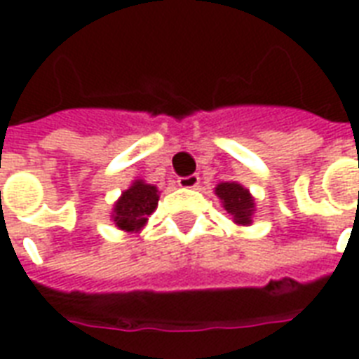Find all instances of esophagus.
Returning a JSON list of instances; mask_svg holds the SVG:
<instances>
[{
	"mask_svg": "<svg viewBox=\"0 0 359 359\" xmlns=\"http://www.w3.org/2000/svg\"><path fill=\"white\" fill-rule=\"evenodd\" d=\"M199 175H188V177H180L177 182H179L180 188H196L199 184Z\"/></svg>",
	"mask_w": 359,
	"mask_h": 359,
	"instance_id": "esophagus-1",
	"label": "esophagus"
}]
</instances>
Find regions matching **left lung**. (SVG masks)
Returning a JSON list of instances; mask_svg holds the SVG:
<instances>
[{"label":"left lung","mask_w":359,"mask_h":359,"mask_svg":"<svg viewBox=\"0 0 359 359\" xmlns=\"http://www.w3.org/2000/svg\"><path fill=\"white\" fill-rule=\"evenodd\" d=\"M216 196L222 199L225 210L235 218L236 224L250 225L251 212H253V199L245 188L236 182H222L216 188Z\"/></svg>","instance_id":"obj_1"}]
</instances>
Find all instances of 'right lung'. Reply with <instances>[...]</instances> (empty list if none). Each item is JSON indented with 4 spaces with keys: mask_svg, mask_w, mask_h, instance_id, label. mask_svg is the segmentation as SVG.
Returning a JSON list of instances; mask_svg holds the SVG:
<instances>
[{
    "mask_svg": "<svg viewBox=\"0 0 359 359\" xmlns=\"http://www.w3.org/2000/svg\"><path fill=\"white\" fill-rule=\"evenodd\" d=\"M158 205V190L154 186L135 180L124 191L114 208L115 225L123 231H137L145 225L147 218Z\"/></svg>",
    "mask_w": 359,
    "mask_h": 359,
    "instance_id": "1",
    "label": "right lung"
}]
</instances>
